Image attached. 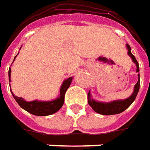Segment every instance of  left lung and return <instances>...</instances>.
<instances>
[{
	"label": "left lung",
	"mask_w": 150,
	"mask_h": 150,
	"mask_svg": "<svg viewBox=\"0 0 150 150\" xmlns=\"http://www.w3.org/2000/svg\"><path fill=\"white\" fill-rule=\"evenodd\" d=\"M126 48L128 50L127 53L132 59V62L136 65V72L138 73V81L135 83V87H134V91L132 93L131 96L127 98L124 100H115L109 103H102V102H97L91 98L90 93L88 92V103L90 105V107L92 108L94 112H96L97 113L102 114V115H115V114H119L124 112L126 108H128L131 103L135 101V98L138 94L139 89V63L136 61L135 56L131 53V47L129 44H126Z\"/></svg>",
	"instance_id": "left-lung-1"
}]
</instances>
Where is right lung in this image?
I'll list each match as a JSON object with an SVG mask.
<instances>
[{
    "label": "right lung",
    "instance_id": "obj_1",
    "mask_svg": "<svg viewBox=\"0 0 150 150\" xmlns=\"http://www.w3.org/2000/svg\"><path fill=\"white\" fill-rule=\"evenodd\" d=\"M17 56H15V59ZM15 61V60H14ZM11 68L9 69V81L11 82ZM71 81H72V77L68 78L66 80L63 81L61 89H60V96L57 98L52 101H38L33 100L31 102H27L22 98L15 96V94L12 93H11L14 97L17 103L25 111H27L29 113L35 115V116H48L52 114L57 112L58 110L60 109L63 106L64 100H65V94L67 92V88L70 87ZM11 87V84H10Z\"/></svg>",
    "mask_w": 150,
    "mask_h": 150
}]
</instances>
